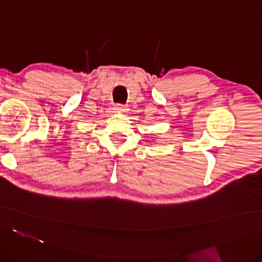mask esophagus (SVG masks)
Segmentation results:
<instances>
[{"mask_svg": "<svg viewBox=\"0 0 262 262\" xmlns=\"http://www.w3.org/2000/svg\"><path fill=\"white\" fill-rule=\"evenodd\" d=\"M114 110L117 111L118 113H124V112L126 111V106L123 105V104H116V105L114 106Z\"/></svg>", "mask_w": 262, "mask_h": 262, "instance_id": "obj_1", "label": "esophagus"}]
</instances>
